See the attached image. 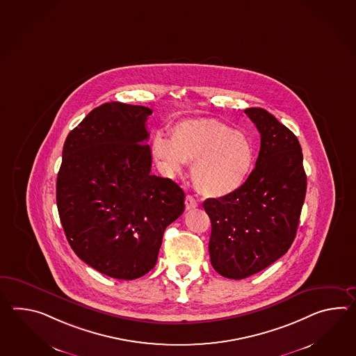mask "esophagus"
I'll use <instances>...</instances> for the list:
<instances>
[{"label": "esophagus", "instance_id": "esophagus-1", "mask_svg": "<svg viewBox=\"0 0 356 356\" xmlns=\"http://www.w3.org/2000/svg\"><path fill=\"white\" fill-rule=\"evenodd\" d=\"M185 207H186V209H193V208L197 207V202L191 195H186V197H185Z\"/></svg>", "mask_w": 356, "mask_h": 356}]
</instances>
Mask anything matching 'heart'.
<instances>
[{"label":"heart","mask_w":356,"mask_h":356,"mask_svg":"<svg viewBox=\"0 0 356 356\" xmlns=\"http://www.w3.org/2000/svg\"><path fill=\"white\" fill-rule=\"evenodd\" d=\"M153 154L170 176L193 163L197 189L208 197L227 199L243 189L253 174L257 149L249 135L214 119L185 120L170 130V139L157 135Z\"/></svg>","instance_id":"b5f03b06"}]
</instances>
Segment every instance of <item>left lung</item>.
I'll return each mask as SVG.
<instances>
[{"label":"left lung","mask_w":356,"mask_h":356,"mask_svg":"<svg viewBox=\"0 0 356 356\" xmlns=\"http://www.w3.org/2000/svg\"><path fill=\"white\" fill-rule=\"evenodd\" d=\"M244 112L261 134L253 174L234 197L203 203L212 223L211 264L232 280L258 273L287 253L307 193L298 138L268 111Z\"/></svg>","instance_id":"left-lung-1"}]
</instances>
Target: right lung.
<instances>
[{"mask_svg":"<svg viewBox=\"0 0 356 356\" xmlns=\"http://www.w3.org/2000/svg\"><path fill=\"white\" fill-rule=\"evenodd\" d=\"M149 115L121 102L89 112L67 135L57 175V209L72 250L118 280L156 266L165 229L185 208L176 182L150 174Z\"/></svg>","mask_w":356,"mask_h":356,"instance_id":"obj_1","label":"right lung"}]
</instances>
